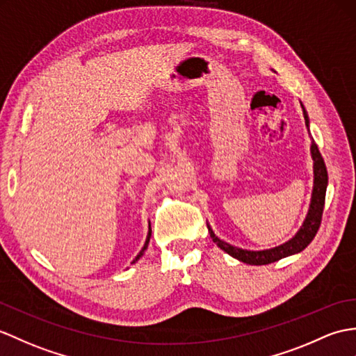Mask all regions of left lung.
I'll return each mask as SVG.
<instances>
[{
	"instance_id": "obj_1",
	"label": "left lung",
	"mask_w": 356,
	"mask_h": 356,
	"mask_svg": "<svg viewBox=\"0 0 356 356\" xmlns=\"http://www.w3.org/2000/svg\"><path fill=\"white\" fill-rule=\"evenodd\" d=\"M302 109H303V117H305V124L308 127V134L311 138V158H312V171H314V181H312V193H311V202H309V208L308 213L305 217L300 229L297 230L296 235L288 239L286 243L271 247V249L266 250H247L241 249V247H235L232 244H229L226 241H222L216 234H213L212 227L208 222V230L211 234L212 241L216 243L221 250H225L227 254L232 256V258L241 261L244 264H250V266H266V264L276 262L282 258H286V256H291L296 253H300L302 250L307 249L309 243L316 236L317 230L320 227L321 222V216H323V208H325V198H326V188H327V170L323 158L318 152L317 144L314 143V139L311 136L309 131V117L308 112L305 109V106L300 103Z\"/></svg>"
}]
</instances>
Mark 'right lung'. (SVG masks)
Listing matches in <instances>:
<instances>
[{
    "instance_id": "add662e5",
    "label": "right lung",
    "mask_w": 356,
    "mask_h": 356,
    "mask_svg": "<svg viewBox=\"0 0 356 356\" xmlns=\"http://www.w3.org/2000/svg\"><path fill=\"white\" fill-rule=\"evenodd\" d=\"M150 238H152V226H150V222H148V234H147V238H145L144 247H143V249H140V252L136 254V258L134 259V262H131V264H135V262L139 261V258H143V254H144V252L147 250V247H148V243H150Z\"/></svg>"
}]
</instances>
